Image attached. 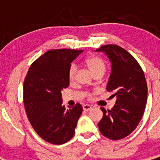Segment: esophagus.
I'll list each match as a JSON object with an SVG mask.
<instances>
[{
  "instance_id": "esophagus-1",
  "label": "esophagus",
  "mask_w": 160,
  "mask_h": 160,
  "mask_svg": "<svg viewBox=\"0 0 160 160\" xmlns=\"http://www.w3.org/2000/svg\"><path fill=\"white\" fill-rule=\"evenodd\" d=\"M82 107H83V110H84L85 111H90V110H91V108H92V107H91V106L88 105V104H84V105L82 106Z\"/></svg>"
}]
</instances>
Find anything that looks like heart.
Masks as SVG:
<instances>
[{"label": "heart", "mask_w": 160, "mask_h": 160, "mask_svg": "<svg viewBox=\"0 0 160 160\" xmlns=\"http://www.w3.org/2000/svg\"><path fill=\"white\" fill-rule=\"evenodd\" d=\"M85 63L90 72L93 73V75H95L97 73H104L106 71V64L104 61L100 58L98 56H89L86 58ZM76 74H77V66L74 64L71 65L68 71V77L70 82H73L75 79Z\"/></svg>", "instance_id": "obj_1"}]
</instances>
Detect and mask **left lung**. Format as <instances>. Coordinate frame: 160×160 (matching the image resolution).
Masks as SVG:
<instances>
[{
  "label": "left lung",
  "instance_id": "1",
  "mask_svg": "<svg viewBox=\"0 0 160 160\" xmlns=\"http://www.w3.org/2000/svg\"><path fill=\"white\" fill-rule=\"evenodd\" d=\"M95 51L105 53L111 63L107 90L116 97L111 111L101 107L103 116L98 126L107 138L118 140L129 135L140 122L148 99L144 73L135 58L116 45H106Z\"/></svg>",
  "mask_w": 160,
  "mask_h": 160
}]
</instances>
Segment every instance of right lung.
<instances>
[{"mask_svg": "<svg viewBox=\"0 0 160 160\" xmlns=\"http://www.w3.org/2000/svg\"><path fill=\"white\" fill-rule=\"evenodd\" d=\"M82 52L49 50L31 65L24 82V105L29 122L41 138L52 144L71 139L82 112L79 103L66 109L62 98V90L70 84L71 62Z\"/></svg>", "mask_w": 160, "mask_h": 160, "instance_id": "obj_1", "label": "right lung"}]
</instances>
